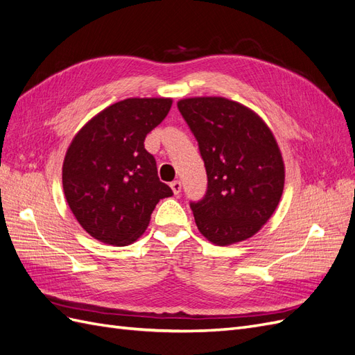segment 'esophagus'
Listing matches in <instances>:
<instances>
[{"label": "esophagus", "mask_w": 355, "mask_h": 355, "mask_svg": "<svg viewBox=\"0 0 355 355\" xmlns=\"http://www.w3.org/2000/svg\"><path fill=\"white\" fill-rule=\"evenodd\" d=\"M170 188H171V191H173V194L175 196H178L179 192H180V189H182V184H180V180H173L170 184Z\"/></svg>", "instance_id": "esophagus-1"}]
</instances>
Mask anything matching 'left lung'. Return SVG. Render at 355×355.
I'll use <instances>...</instances> for the list:
<instances>
[{
	"label": "left lung",
	"mask_w": 355,
	"mask_h": 355,
	"mask_svg": "<svg viewBox=\"0 0 355 355\" xmlns=\"http://www.w3.org/2000/svg\"><path fill=\"white\" fill-rule=\"evenodd\" d=\"M207 173V191L189 202L200 232L228 245L250 239L271 218L284 188L282 153L268 125L225 98L178 102Z\"/></svg>",
	"instance_id": "1"
}]
</instances>
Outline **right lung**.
<instances>
[{
  "label": "right lung",
  "mask_w": 355,
  "mask_h": 355,
  "mask_svg": "<svg viewBox=\"0 0 355 355\" xmlns=\"http://www.w3.org/2000/svg\"><path fill=\"white\" fill-rule=\"evenodd\" d=\"M170 106L171 99L164 98L124 99L93 116L73 137L63 161V191L93 239L132 244L145 232L157 202L173 196L144 145Z\"/></svg>",
  "instance_id": "1"
}]
</instances>
